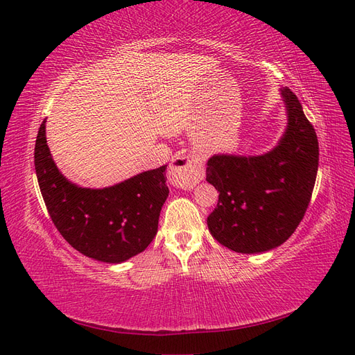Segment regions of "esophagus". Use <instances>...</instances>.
<instances>
[{
	"instance_id": "obj_1",
	"label": "esophagus",
	"mask_w": 355,
	"mask_h": 355,
	"mask_svg": "<svg viewBox=\"0 0 355 355\" xmlns=\"http://www.w3.org/2000/svg\"><path fill=\"white\" fill-rule=\"evenodd\" d=\"M204 176V164L200 155H176L168 166L171 184L182 189H191Z\"/></svg>"
}]
</instances>
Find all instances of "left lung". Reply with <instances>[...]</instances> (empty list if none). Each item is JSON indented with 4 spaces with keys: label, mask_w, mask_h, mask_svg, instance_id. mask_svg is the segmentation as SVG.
Returning a JSON list of instances; mask_svg holds the SVG:
<instances>
[{
    "label": "left lung",
    "mask_w": 355,
    "mask_h": 355,
    "mask_svg": "<svg viewBox=\"0 0 355 355\" xmlns=\"http://www.w3.org/2000/svg\"><path fill=\"white\" fill-rule=\"evenodd\" d=\"M287 128L270 153L213 155L206 180L219 192L207 218L213 239L239 253L282 245L302 220L318 170V141L296 94L284 87Z\"/></svg>",
    "instance_id": "obj_1"
}]
</instances>
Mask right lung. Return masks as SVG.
Segmentation results:
<instances>
[{
    "mask_svg": "<svg viewBox=\"0 0 355 355\" xmlns=\"http://www.w3.org/2000/svg\"><path fill=\"white\" fill-rule=\"evenodd\" d=\"M34 158L50 218L75 250L94 261L121 263L151 244L168 197L167 166L103 189L81 188L63 176L53 161L46 120L40 125Z\"/></svg>",
    "mask_w": 355,
    "mask_h": 355,
    "instance_id": "1",
    "label": "right lung"
}]
</instances>
